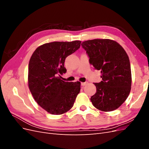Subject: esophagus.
<instances>
[{
	"mask_svg": "<svg viewBox=\"0 0 149 149\" xmlns=\"http://www.w3.org/2000/svg\"><path fill=\"white\" fill-rule=\"evenodd\" d=\"M88 83L87 81H86V82H84V83H81V85L82 86H84L86 85Z\"/></svg>",
	"mask_w": 149,
	"mask_h": 149,
	"instance_id": "esophagus-1",
	"label": "esophagus"
}]
</instances>
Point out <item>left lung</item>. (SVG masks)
Here are the masks:
<instances>
[{"label":"left lung","instance_id":"8db88e82","mask_svg":"<svg viewBox=\"0 0 149 149\" xmlns=\"http://www.w3.org/2000/svg\"><path fill=\"white\" fill-rule=\"evenodd\" d=\"M81 46L89 63L101 73V81L94 83L96 93L91 97L93 106L106 112L118 109L131 89V70L127 53L118 43L109 39L88 40Z\"/></svg>","mask_w":149,"mask_h":149}]
</instances>
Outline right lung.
Wrapping results in <instances>:
<instances>
[{
    "label": "right lung",
    "instance_id": "obj_1",
    "mask_svg": "<svg viewBox=\"0 0 149 149\" xmlns=\"http://www.w3.org/2000/svg\"><path fill=\"white\" fill-rule=\"evenodd\" d=\"M81 41L54 42L40 46L29 65V87L35 101L54 115L65 113L73 107L80 91L79 82H65L66 58L79 48Z\"/></svg>",
    "mask_w": 149,
    "mask_h": 149
}]
</instances>
